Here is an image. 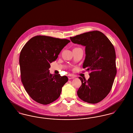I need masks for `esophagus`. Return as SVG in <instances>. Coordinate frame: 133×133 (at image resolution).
I'll return each instance as SVG.
<instances>
[{"mask_svg":"<svg viewBox=\"0 0 133 133\" xmlns=\"http://www.w3.org/2000/svg\"><path fill=\"white\" fill-rule=\"evenodd\" d=\"M68 78L69 79H74L75 78V76L72 75H71V74H69L68 75Z\"/></svg>","mask_w":133,"mask_h":133,"instance_id":"obj_1","label":"esophagus"}]
</instances>
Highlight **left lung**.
<instances>
[{"instance_id":"8db88e82","label":"left lung","mask_w":133,"mask_h":133,"mask_svg":"<svg viewBox=\"0 0 133 133\" xmlns=\"http://www.w3.org/2000/svg\"><path fill=\"white\" fill-rule=\"evenodd\" d=\"M70 39L74 43L86 47L83 67L91 71L88 80L79 77L82 85L77 91L78 96L89 103H98L110 92L116 74L114 46L99 31L84 33Z\"/></svg>"}]
</instances>
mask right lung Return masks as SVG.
Listing matches in <instances>:
<instances>
[{
	"label": "right lung",
	"instance_id": "right-lung-1",
	"mask_svg": "<svg viewBox=\"0 0 133 133\" xmlns=\"http://www.w3.org/2000/svg\"><path fill=\"white\" fill-rule=\"evenodd\" d=\"M69 42L68 39L38 35L23 47L19 59L21 81L27 93L36 102L46 105L60 96L68 78L59 74L52 75L49 69Z\"/></svg>",
	"mask_w": 133,
	"mask_h": 133
}]
</instances>
